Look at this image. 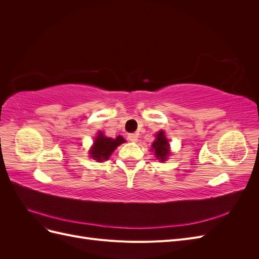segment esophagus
<instances>
[{"label": "esophagus", "instance_id": "1", "mask_svg": "<svg viewBox=\"0 0 259 259\" xmlns=\"http://www.w3.org/2000/svg\"><path fill=\"white\" fill-rule=\"evenodd\" d=\"M127 138H128L130 142H132V143H137L138 135L137 134H128Z\"/></svg>", "mask_w": 259, "mask_h": 259}]
</instances>
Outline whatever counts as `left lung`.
Instances as JSON below:
<instances>
[{"mask_svg":"<svg viewBox=\"0 0 259 259\" xmlns=\"http://www.w3.org/2000/svg\"><path fill=\"white\" fill-rule=\"evenodd\" d=\"M168 140L166 139L165 135H164V132H159L156 134V139L152 144V150L154 151V154L156 155L160 161H165L167 155L169 154L168 150Z\"/></svg>","mask_w":259,"mask_h":259,"instance_id":"1","label":"left lung"}]
</instances>
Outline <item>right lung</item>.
Here are the masks:
<instances>
[{"mask_svg": "<svg viewBox=\"0 0 259 259\" xmlns=\"http://www.w3.org/2000/svg\"><path fill=\"white\" fill-rule=\"evenodd\" d=\"M124 142L125 139L122 136H117L115 139H112L104 136L103 133H98V136L94 142L90 154L94 160L98 162L108 160L109 156L114 151V149Z\"/></svg>", "mask_w": 259, "mask_h": 259, "instance_id": "1", "label": "right lung"}]
</instances>
